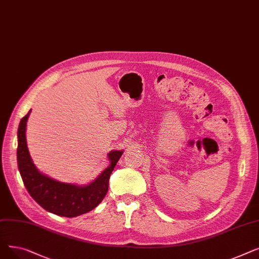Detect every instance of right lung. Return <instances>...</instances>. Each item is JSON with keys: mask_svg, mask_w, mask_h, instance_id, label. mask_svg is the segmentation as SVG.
Here are the masks:
<instances>
[{"mask_svg": "<svg viewBox=\"0 0 259 259\" xmlns=\"http://www.w3.org/2000/svg\"><path fill=\"white\" fill-rule=\"evenodd\" d=\"M30 112L31 110L20 121L17 151L19 171L27 191L40 207L60 216L75 217L99 206L107 194L109 179L122 150L108 153L110 165L89 185L77 186L54 181L40 173L30 157L26 142V124Z\"/></svg>", "mask_w": 259, "mask_h": 259, "instance_id": "1", "label": "right lung"}]
</instances>
